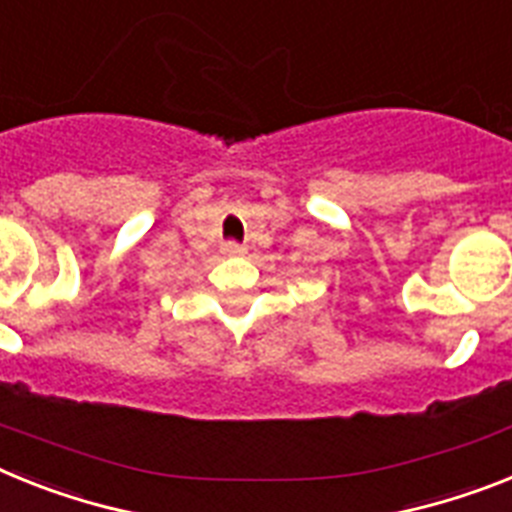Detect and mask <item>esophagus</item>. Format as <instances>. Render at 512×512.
Masks as SVG:
<instances>
[{"label":"esophagus","mask_w":512,"mask_h":512,"mask_svg":"<svg viewBox=\"0 0 512 512\" xmlns=\"http://www.w3.org/2000/svg\"><path fill=\"white\" fill-rule=\"evenodd\" d=\"M221 252H223V255H229V257L244 255V244H239V242H234V239H229V242L221 244Z\"/></svg>","instance_id":"34e87169"}]
</instances>
